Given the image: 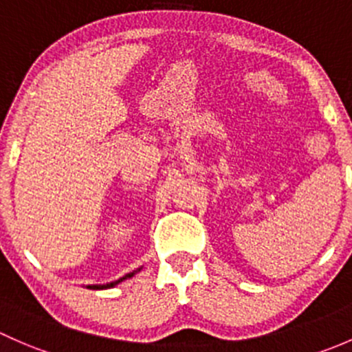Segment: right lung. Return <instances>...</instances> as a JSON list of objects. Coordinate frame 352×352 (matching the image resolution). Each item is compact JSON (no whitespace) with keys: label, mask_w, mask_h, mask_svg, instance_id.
I'll list each match as a JSON object with an SVG mask.
<instances>
[{"label":"right lung","mask_w":352,"mask_h":352,"mask_svg":"<svg viewBox=\"0 0 352 352\" xmlns=\"http://www.w3.org/2000/svg\"><path fill=\"white\" fill-rule=\"evenodd\" d=\"M138 271H141V267L138 269ZM138 271H133V272H129V274L122 276V278H120V279H117V281L107 283V285H90V286H87V287H88V289H109V287H113V286H117V285H119V283H122L124 279H129V278H133V276L136 274Z\"/></svg>","instance_id":"add662e5"}]
</instances>
